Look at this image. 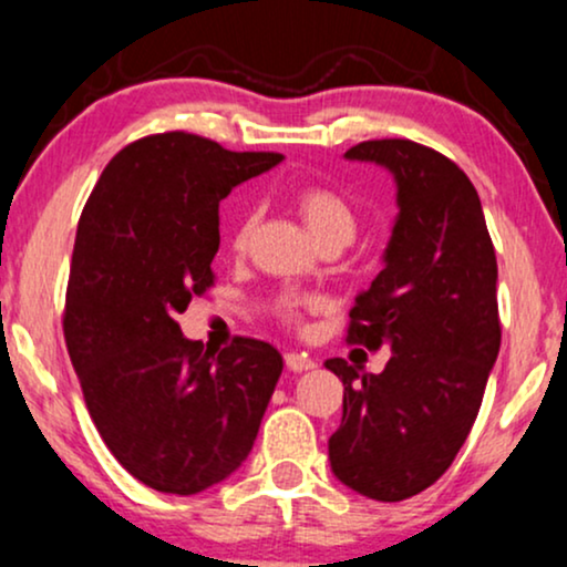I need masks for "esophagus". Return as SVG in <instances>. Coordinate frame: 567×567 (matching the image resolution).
I'll list each match as a JSON object with an SVG mask.
<instances>
[{
    "label": "esophagus",
    "mask_w": 567,
    "mask_h": 567,
    "mask_svg": "<svg viewBox=\"0 0 567 567\" xmlns=\"http://www.w3.org/2000/svg\"><path fill=\"white\" fill-rule=\"evenodd\" d=\"M286 369L297 371V374H302V371L316 369V361L305 355V352H286Z\"/></svg>",
    "instance_id": "obj_1"
}]
</instances>
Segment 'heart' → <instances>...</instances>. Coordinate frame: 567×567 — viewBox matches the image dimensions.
Listing matches in <instances>:
<instances>
[{"mask_svg":"<svg viewBox=\"0 0 567 567\" xmlns=\"http://www.w3.org/2000/svg\"><path fill=\"white\" fill-rule=\"evenodd\" d=\"M297 212L299 217L305 219L316 241L321 244L326 238H339V241L350 244L352 236H355L358 228V215L352 209V204L342 193H337L329 185H305V188L297 190L295 196ZM257 223V212L255 209H246L241 217H238L236 228H233V249H246L249 244L251 230H255ZM284 316L289 321L297 318V302H286L284 305Z\"/></svg>","mask_w":567,"mask_h":567,"instance_id":"obj_1","label":"heart"}]
</instances>
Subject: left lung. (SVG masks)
Segmentation results:
<instances>
[{"mask_svg":"<svg viewBox=\"0 0 567 567\" xmlns=\"http://www.w3.org/2000/svg\"><path fill=\"white\" fill-rule=\"evenodd\" d=\"M344 158L395 179L384 268L355 297L348 329V342L392 355L382 374L326 361L344 384L329 462L361 496L403 502L451 467L481 411L502 344L496 251L475 185L443 153L365 140Z\"/></svg>","mask_w":567,"mask_h":567,"instance_id":"8db88e82","label":"left lung"}]
</instances>
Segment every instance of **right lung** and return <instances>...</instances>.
<instances>
[{
    "label": "right lung",
    "instance_id": "1",
    "mask_svg": "<svg viewBox=\"0 0 567 567\" xmlns=\"http://www.w3.org/2000/svg\"><path fill=\"white\" fill-rule=\"evenodd\" d=\"M164 132L126 145L82 217L65 295V348L116 462L153 491L193 496L249 456L284 371L272 344L204 350L175 321L215 284L219 202L281 164Z\"/></svg>",
    "mask_w": 567,
    "mask_h": 567
}]
</instances>
